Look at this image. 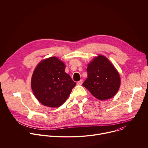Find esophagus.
<instances>
[{
	"mask_svg": "<svg viewBox=\"0 0 148 148\" xmlns=\"http://www.w3.org/2000/svg\"><path fill=\"white\" fill-rule=\"evenodd\" d=\"M82 82H83V80H82V79H81L80 81H79L77 82V85H81L82 84Z\"/></svg>",
	"mask_w": 148,
	"mask_h": 148,
	"instance_id": "esophagus-1",
	"label": "esophagus"
}]
</instances>
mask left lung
<instances>
[{
  "label": "left lung",
  "instance_id": "obj_1",
  "mask_svg": "<svg viewBox=\"0 0 148 148\" xmlns=\"http://www.w3.org/2000/svg\"><path fill=\"white\" fill-rule=\"evenodd\" d=\"M86 71L88 78L82 85L97 99H109L116 94L120 85V75L106 57L99 55L95 58Z\"/></svg>",
  "mask_w": 148,
  "mask_h": 148
}]
</instances>
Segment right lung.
<instances>
[{
    "label": "right lung",
    "instance_id": "right-lung-1",
    "mask_svg": "<svg viewBox=\"0 0 148 148\" xmlns=\"http://www.w3.org/2000/svg\"><path fill=\"white\" fill-rule=\"evenodd\" d=\"M64 71V64L55 57L45 59L36 66L31 79V88L42 105L58 108L67 100L76 83Z\"/></svg>",
    "mask_w": 148,
    "mask_h": 148
}]
</instances>
